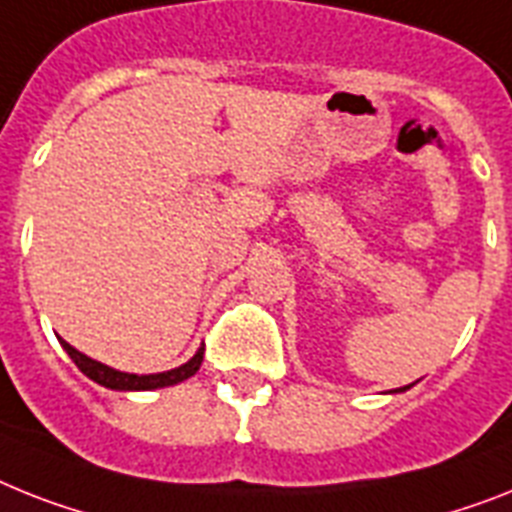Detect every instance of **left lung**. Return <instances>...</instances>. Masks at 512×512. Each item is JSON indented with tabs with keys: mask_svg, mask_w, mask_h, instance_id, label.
I'll list each match as a JSON object with an SVG mask.
<instances>
[{
	"mask_svg": "<svg viewBox=\"0 0 512 512\" xmlns=\"http://www.w3.org/2000/svg\"><path fill=\"white\" fill-rule=\"evenodd\" d=\"M403 390H408V387H400V390H395V392H403Z\"/></svg>",
	"mask_w": 512,
	"mask_h": 512,
	"instance_id": "1",
	"label": "left lung"
}]
</instances>
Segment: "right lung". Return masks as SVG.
I'll return each mask as SVG.
<instances>
[{
  "label": "right lung",
  "mask_w": 512,
  "mask_h": 512,
  "mask_svg": "<svg viewBox=\"0 0 512 512\" xmlns=\"http://www.w3.org/2000/svg\"><path fill=\"white\" fill-rule=\"evenodd\" d=\"M62 342V348L67 350V356L73 358L75 366H78L88 379H94L101 387H109V390H122V392H133V390H159V387H170V384L185 382L188 377H193L198 369H201V361H204V348L196 350V356L190 358L188 363L177 366L172 371H162V374H125V371H117L112 366H104V363L94 361V358L83 356L80 350H75L70 342Z\"/></svg>",
  "instance_id": "right-lung-1"
}]
</instances>
